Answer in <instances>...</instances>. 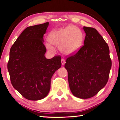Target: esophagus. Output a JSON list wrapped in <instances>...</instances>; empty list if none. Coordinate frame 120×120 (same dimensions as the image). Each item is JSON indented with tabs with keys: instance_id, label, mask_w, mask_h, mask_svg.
Here are the masks:
<instances>
[{
	"instance_id": "1",
	"label": "esophagus",
	"mask_w": 120,
	"mask_h": 120,
	"mask_svg": "<svg viewBox=\"0 0 120 120\" xmlns=\"http://www.w3.org/2000/svg\"><path fill=\"white\" fill-rule=\"evenodd\" d=\"M61 64L62 65H64L65 64V60L64 59H61Z\"/></svg>"
}]
</instances>
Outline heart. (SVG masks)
Wrapping results in <instances>:
<instances>
[{
	"mask_svg": "<svg viewBox=\"0 0 120 120\" xmlns=\"http://www.w3.org/2000/svg\"><path fill=\"white\" fill-rule=\"evenodd\" d=\"M48 40L50 44H46L49 51H54L53 46H59V49L66 55L74 54L77 52L82 44L83 35L79 28L69 26L64 28L56 30L49 33Z\"/></svg>",
	"mask_w": 120,
	"mask_h": 120,
	"instance_id": "b5f03b06",
	"label": "heart"
}]
</instances>
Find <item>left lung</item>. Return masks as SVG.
Masks as SVG:
<instances>
[{"label": "left lung", "mask_w": 120, "mask_h": 120, "mask_svg": "<svg viewBox=\"0 0 120 120\" xmlns=\"http://www.w3.org/2000/svg\"><path fill=\"white\" fill-rule=\"evenodd\" d=\"M84 45L75 54L68 57L65 67L69 88L80 99L95 95L108 82L112 60L108 44L97 30L84 26Z\"/></svg>", "instance_id": "left-lung-1"}]
</instances>
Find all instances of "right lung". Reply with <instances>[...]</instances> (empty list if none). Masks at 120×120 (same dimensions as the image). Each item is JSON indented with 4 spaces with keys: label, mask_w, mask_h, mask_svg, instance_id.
<instances>
[{
    "label": "right lung",
    "mask_w": 120,
    "mask_h": 120,
    "mask_svg": "<svg viewBox=\"0 0 120 120\" xmlns=\"http://www.w3.org/2000/svg\"><path fill=\"white\" fill-rule=\"evenodd\" d=\"M49 22L25 28L12 46L8 69L13 87L23 97L37 101L45 98L55 71L61 66V56L46 59L43 37Z\"/></svg>",
    "instance_id": "1"
}]
</instances>
